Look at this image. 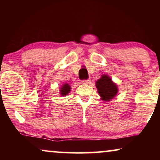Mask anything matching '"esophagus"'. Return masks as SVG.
<instances>
[{
    "instance_id": "esophagus-1",
    "label": "esophagus",
    "mask_w": 160,
    "mask_h": 160,
    "mask_svg": "<svg viewBox=\"0 0 160 160\" xmlns=\"http://www.w3.org/2000/svg\"><path fill=\"white\" fill-rule=\"evenodd\" d=\"M82 84H89L91 83V80L89 79H84V80H83L82 81Z\"/></svg>"
}]
</instances>
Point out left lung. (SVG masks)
<instances>
[{
  "instance_id": "obj_1",
  "label": "left lung",
  "mask_w": 160,
  "mask_h": 160,
  "mask_svg": "<svg viewBox=\"0 0 160 160\" xmlns=\"http://www.w3.org/2000/svg\"><path fill=\"white\" fill-rule=\"evenodd\" d=\"M96 87L102 100L105 101L111 100L118 92L117 85L106 75H103L96 82Z\"/></svg>"
}]
</instances>
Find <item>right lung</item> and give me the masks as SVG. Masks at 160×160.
Returning <instances> with one entry per match:
<instances>
[{
	"label": "right lung",
	"instance_id": "add662e5",
	"mask_svg": "<svg viewBox=\"0 0 160 160\" xmlns=\"http://www.w3.org/2000/svg\"><path fill=\"white\" fill-rule=\"evenodd\" d=\"M70 91H71V87H70V85L68 84H65L62 87V88L60 89V94L62 96L67 95L70 92Z\"/></svg>",
	"mask_w": 160,
	"mask_h": 160
}]
</instances>
